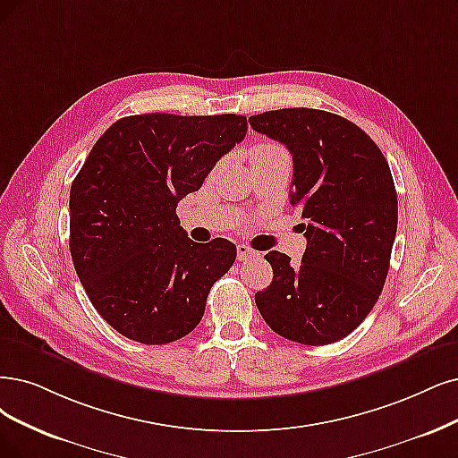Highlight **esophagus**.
Segmentation results:
<instances>
[{
    "mask_svg": "<svg viewBox=\"0 0 458 458\" xmlns=\"http://www.w3.org/2000/svg\"><path fill=\"white\" fill-rule=\"evenodd\" d=\"M260 252H257L255 249H250L247 245H238V260L240 262H247V260H252V259H259Z\"/></svg>",
    "mask_w": 458,
    "mask_h": 458,
    "instance_id": "obj_1",
    "label": "esophagus"
}]
</instances>
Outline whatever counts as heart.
<instances>
[{
    "mask_svg": "<svg viewBox=\"0 0 458 458\" xmlns=\"http://www.w3.org/2000/svg\"><path fill=\"white\" fill-rule=\"evenodd\" d=\"M259 147H262V148H281V147L272 145V143H262V145H259Z\"/></svg>",
    "mask_w": 458,
    "mask_h": 458,
    "instance_id": "1",
    "label": "heart"
}]
</instances>
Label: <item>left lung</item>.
I'll return each instance as SVG.
<instances>
[{
  "instance_id": "left-lung-1",
  "label": "left lung",
  "mask_w": 458,
  "mask_h": 458,
  "mask_svg": "<svg viewBox=\"0 0 458 458\" xmlns=\"http://www.w3.org/2000/svg\"><path fill=\"white\" fill-rule=\"evenodd\" d=\"M252 130L291 150V206L308 225L301 262L269 250L274 281L255 294L266 325L286 340L328 345L374 310L391 264L398 198L383 152L347 118L294 107L252 114Z\"/></svg>"
}]
</instances>
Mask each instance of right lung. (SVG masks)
Returning <instances> with one entry per match:
<instances>
[{
  "label": "right lung",
  "instance_id": "add662e5",
  "mask_svg": "<svg viewBox=\"0 0 458 458\" xmlns=\"http://www.w3.org/2000/svg\"><path fill=\"white\" fill-rule=\"evenodd\" d=\"M242 114H131L96 141L70 192V250L92 306L133 342L162 345L191 334L235 245L194 243L179 199L243 141Z\"/></svg>",
  "mask_w": 458,
  "mask_h": 458
}]
</instances>
